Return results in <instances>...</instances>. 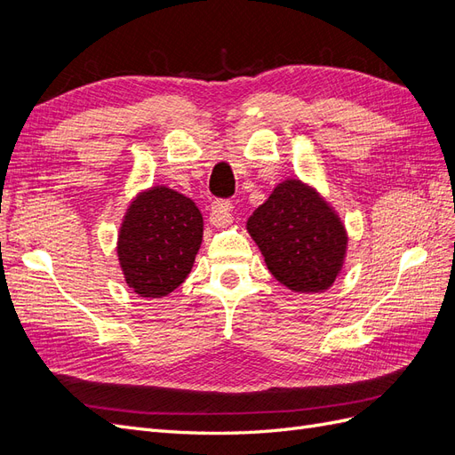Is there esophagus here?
<instances>
[{"label":"esophagus","instance_id":"obj_1","mask_svg":"<svg viewBox=\"0 0 455 455\" xmlns=\"http://www.w3.org/2000/svg\"><path fill=\"white\" fill-rule=\"evenodd\" d=\"M211 222L214 226H229L233 222V204L229 201H214L211 206Z\"/></svg>","mask_w":455,"mask_h":455}]
</instances>
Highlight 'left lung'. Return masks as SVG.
<instances>
[{
  "mask_svg": "<svg viewBox=\"0 0 455 455\" xmlns=\"http://www.w3.org/2000/svg\"><path fill=\"white\" fill-rule=\"evenodd\" d=\"M246 231L273 277L292 292L328 291L346 264V226L319 191L298 178L277 184Z\"/></svg>",
  "mask_w": 455,
  "mask_h": 455,
  "instance_id": "8db88e82",
  "label": "left lung"
}]
</instances>
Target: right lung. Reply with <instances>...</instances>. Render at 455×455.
Masks as SVG:
<instances>
[{
	"label": "right lung",
	"mask_w": 455,
	"mask_h": 455,
	"mask_svg": "<svg viewBox=\"0 0 455 455\" xmlns=\"http://www.w3.org/2000/svg\"><path fill=\"white\" fill-rule=\"evenodd\" d=\"M203 241V214L167 186L140 191L123 216L117 259L129 288L142 298L169 296L194 267Z\"/></svg>",
	"instance_id": "right-lung-1"
}]
</instances>
